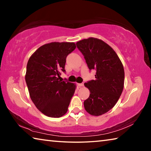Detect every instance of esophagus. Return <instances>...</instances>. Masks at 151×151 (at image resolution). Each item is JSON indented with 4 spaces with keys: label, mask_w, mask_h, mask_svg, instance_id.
I'll list each match as a JSON object with an SVG mask.
<instances>
[{
    "label": "esophagus",
    "mask_w": 151,
    "mask_h": 151,
    "mask_svg": "<svg viewBox=\"0 0 151 151\" xmlns=\"http://www.w3.org/2000/svg\"><path fill=\"white\" fill-rule=\"evenodd\" d=\"M77 85H78V86H79V87H82V86H84V83H78Z\"/></svg>",
    "instance_id": "obj_1"
}]
</instances>
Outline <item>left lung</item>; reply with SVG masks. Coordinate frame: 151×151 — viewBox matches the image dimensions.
<instances>
[{
	"label": "left lung",
	"instance_id": "left-lung-1",
	"mask_svg": "<svg viewBox=\"0 0 151 151\" xmlns=\"http://www.w3.org/2000/svg\"><path fill=\"white\" fill-rule=\"evenodd\" d=\"M90 70H95V80L85 83L90 96L84 101L86 112L100 116L115 105L124 88L123 65L110 46L103 40L91 37L76 42Z\"/></svg>",
	"mask_w": 151,
	"mask_h": 151
}]
</instances>
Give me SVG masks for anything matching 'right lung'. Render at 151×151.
I'll return each mask as SVG.
<instances>
[{
  "mask_svg": "<svg viewBox=\"0 0 151 151\" xmlns=\"http://www.w3.org/2000/svg\"><path fill=\"white\" fill-rule=\"evenodd\" d=\"M75 42H54L41 46L30 57L25 75L30 97L46 116L59 118L66 113L76 85L59 81L65 72L66 58Z\"/></svg>",
  "mask_w": 151,
  "mask_h": 151,
  "instance_id": "1",
  "label": "right lung"
}]
</instances>
